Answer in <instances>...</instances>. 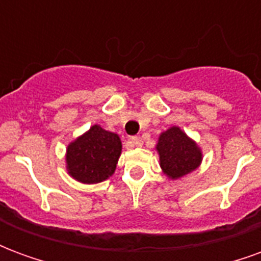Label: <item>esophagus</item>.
<instances>
[{"label": "esophagus", "mask_w": 261, "mask_h": 261, "mask_svg": "<svg viewBox=\"0 0 261 261\" xmlns=\"http://www.w3.org/2000/svg\"><path fill=\"white\" fill-rule=\"evenodd\" d=\"M131 144H133L134 147H142V138L141 137H133V138H131Z\"/></svg>", "instance_id": "1"}]
</instances>
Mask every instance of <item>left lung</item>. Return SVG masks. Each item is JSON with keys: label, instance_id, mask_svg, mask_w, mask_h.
<instances>
[{"label": "left lung", "instance_id": "1", "mask_svg": "<svg viewBox=\"0 0 261 261\" xmlns=\"http://www.w3.org/2000/svg\"><path fill=\"white\" fill-rule=\"evenodd\" d=\"M155 149L162 173L172 180L192 173L202 162L201 148L177 125H172L159 134Z\"/></svg>", "mask_w": 261, "mask_h": 261}]
</instances>
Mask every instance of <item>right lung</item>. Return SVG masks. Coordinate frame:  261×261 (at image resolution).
<instances>
[{
	"instance_id": "add662e5",
	"label": "right lung",
	"mask_w": 261,
	"mask_h": 261,
	"mask_svg": "<svg viewBox=\"0 0 261 261\" xmlns=\"http://www.w3.org/2000/svg\"><path fill=\"white\" fill-rule=\"evenodd\" d=\"M121 155L119 134L93 124L69 142L65 151L68 175L84 185H95L113 175Z\"/></svg>"
}]
</instances>
